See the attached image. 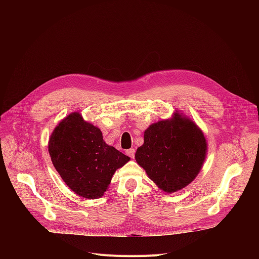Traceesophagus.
I'll return each instance as SVG.
<instances>
[{"label":"esophagus","mask_w":259,"mask_h":259,"mask_svg":"<svg viewBox=\"0 0 259 259\" xmlns=\"http://www.w3.org/2000/svg\"><path fill=\"white\" fill-rule=\"evenodd\" d=\"M126 154H127L130 158L133 159L134 156H135V151H134L133 149H130V150H127V151H126Z\"/></svg>","instance_id":"34e87169"}]
</instances>
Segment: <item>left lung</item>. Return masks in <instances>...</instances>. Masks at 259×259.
Instances as JSON below:
<instances>
[{"label": "left lung", "instance_id": "8db88e82", "mask_svg": "<svg viewBox=\"0 0 259 259\" xmlns=\"http://www.w3.org/2000/svg\"><path fill=\"white\" fill-rule=\"evenodd\" d=\"M206 154L202 130L188 117L175 113L170 120L152 124L144 131L135 160L160 190L174 193L196 178Z\"/></svg>", "mask_w": 259, "mask_h": 259}]
</instances>
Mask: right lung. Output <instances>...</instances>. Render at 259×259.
I'll return each instance as SVG.
<instances>
[{
    "label": "right lung",
    "instance_id": "obj_1",
    "mask_svg": "<svg viewBox=\"0 0 259 259\" xmlns=\"http://www.w3.org/2000/svg\"><path fill=\"white\" fill-rule=\"evenodd\" d=\"M48 151L66 186L86 199H98L107 190L116 170L130 158L107 145L99 128L75 112L52 132Z\"/></svg>",
    "mask_w": 259,
    "mask_h": 259
}]
</instances>
